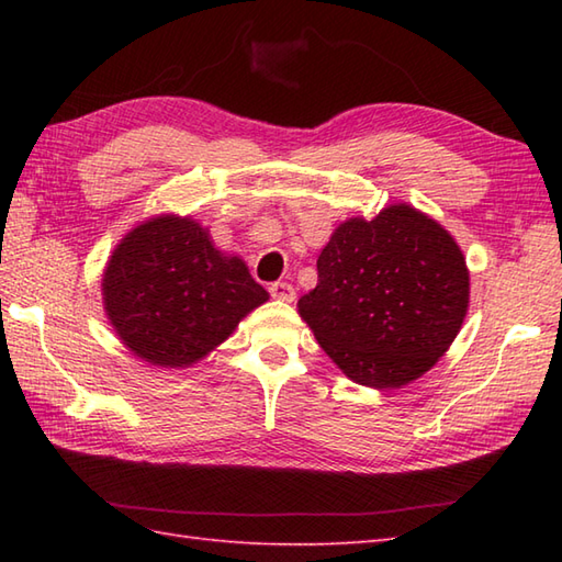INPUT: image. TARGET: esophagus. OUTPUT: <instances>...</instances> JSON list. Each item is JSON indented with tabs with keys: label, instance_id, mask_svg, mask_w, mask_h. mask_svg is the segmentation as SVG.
I'll list each match as a JSON object with an SVG mask.
<instances>
[{
	"label": "esophagus",
	"instance_id": "34e87169",
	"mask_svg": "<svg viewBox=\"0 0 562 562\" xmlns=\"http://www.w3.org/2000/svg\"><path fill=\"white\" fill-rule=\"evenodd\" d=\"M270 294H272V300H278V302H282V304H292L294 296H296L294 288H292V284H288V282H274V284H270Z\"/></svg>",
	"mask_w": 562,
	"mask_h": 562
}]
</instances>
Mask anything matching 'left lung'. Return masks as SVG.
<instances>
[{
  "instance_id": "8db88e82",
  "label": "left lung",
  "mask_w": 562,
  "mask_h": 562,
  "mask_svg": "<svg viewBox=\"0 0 562 562\" xmlns=\"http://www.w3.org/2000/svg\"><path fill=\"white\" fill-rule=\"evenodd\" d=\"M316 268L300 316L340 372L369 389H401L429 372L469 312L461 246L408 202L338 224Z\"/></svg>"
}]
</instances>
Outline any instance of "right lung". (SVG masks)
I'll return each mask as SVG.
<instances>
[{"label":"right lung","instance_id":"add662e5","mask_svg":"<svg viewBox=\"0 0 562 562\" xmlns=\"http://www.w3.org/2000/svg\"><path fill=\"white\" fill-rule=\"evenodd\" d=\"M103 308L117 340L157 369L193 367L270 294L207 226L166 212L133 226L105 262Z\"/></svg>","mask_w":562,"mask_h":562}]
</instances>
